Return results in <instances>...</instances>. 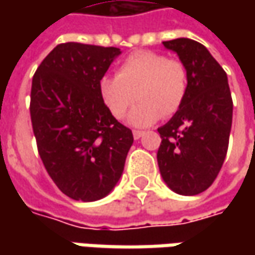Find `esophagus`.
<instances>
[{
	"mask_svg": "<svg viewBox=\"0 0 255 255\" xmlns=\"http://www.w3.org/2000/svg\"><path fill=\"white\" fill-rule=\"evenodd\" d=\"M142 136H143L142 130H133V137H134L136 140H137V139H140Z\"/></svg>",
	"mask_w": 255,
	"mask_h": 255,
	"instance_id": "esophagus-1",
	"label": "esophagus"
}]
</instances>
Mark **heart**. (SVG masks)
Wrapping results in <instances>:
<instances>
[{
  "label": "heart",
  "instance_id": "b5f03b06",
  "mask_svg": "<svg viewBox=\"0 0 255 255\" xmlns=\"http://www.w3.org/2000/svg\"><path fill=\"white\" fill-rule=\"evenodd\" d=\"M189 89V72L180 59H171L154 51H136L123 61L118 75H105L99 81V95L106 109L132 126L146 128L160 116H171L180 109Z\"/></svg>",
  "mask_w": 255,
  "mask_h": 255
}]
</instances>
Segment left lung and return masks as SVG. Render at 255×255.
<instances>
[{
    "instance_id": "1",
    "label": "left lung",
    "mask_w": 255,
    "mask_h": 255,
    "mask_svg": "<svg viewBox=\"0 0 255 255\" xmlns=\"http://www.w3.org/2000/svg\"><path fill=\"white\" fill-rule=\"evenodd\" d=\"M163 45L186 65L189 89L180 109L157 129V164L171 190L194 196L210 187L226 159L233 122L230 86L224 69L200 42L177 38Z\"/></svg>"
}]
</instances>
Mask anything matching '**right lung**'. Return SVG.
Returning a JSON list of instances; mask_svg holds the SVG:
<instances>
[{"instance_id":"obj_1","label":"right lung","mask_w":255,"mask_h":255,"mask_svg":"<svg viewBox=\"0 0 255 255\" xmlns=\"http://www.w3.org/2000/svg\"><path fill=\"white\" fill-rule=\"evenodd\" d=\"M119 48L66 42L38 66L31 88V122L38 153L58 189L95 201L119 181L133 143L99 95V81Z\"/></svg>"}]
</instances>
